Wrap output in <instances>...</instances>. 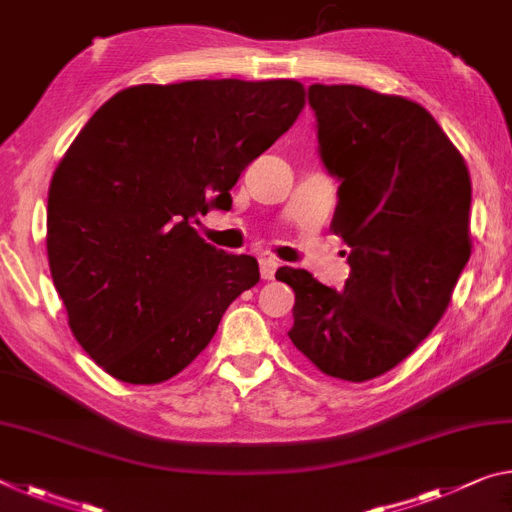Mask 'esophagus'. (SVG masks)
Segmentation results:
<instances>
[{
    "label": "esophagus",
    "mask_w": 512,
    "mask_h": 512,
    "mask_svg": "<svg viewBox=\"0 0 512 512\" xmlns=\"http://www.w3.org/2000/svg\"><path fill=\"white\" fill-rule=\"evenodd\" d=\"M275 269H278V262L271 257H262L259 259V273H262V280H273Z\"/></svg>",
    "instance_id": "esophagus-1"
}]
</instances>
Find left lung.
I'll list each match as a JSON object with an SVG mask.
<instances>
[{"label": "left lung", "instance_id": "1", "mask_svg": "<svg viewBox=\"0 0 512 512\" xmlns=\"http://www.w3.org/2000/svg\"><path fill=\"white\" fill-rule=\"evenodd\" d=\"M319 157L339 180L330 230L351 248L344 289L282 266L289 339L332 378L364 383L431 335L472 255L465 161L421 104L362 86L307 88Z\"/></svg>", "mask_w": 512, "mask_h": 512}]
</instances>
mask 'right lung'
<instances>
[{
	"label": "right lung",
	"instance_id": "1",
	"mask_svg": "<svg viewBox=\"0 0 512 512\" xmlns=\"http://www.w3.org/2000/svg\"><path fill=\"white\" fill-rule=\"evenodd\" d=\"M294 79L125 88L93 113L47 198V257L81 348L132 385L173 378L259 282L257 259L196 232L241 170L294 125Z\"/></svg>",
	"mask_w": 512,
	"mask_h": 512
}]
</instances>
